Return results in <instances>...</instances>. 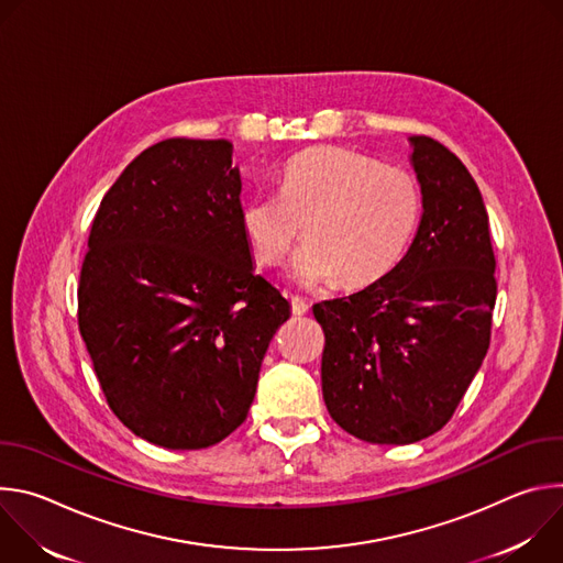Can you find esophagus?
I'll list each match as a JSON object with an SVG mask.
<instances>
[{"label": "esophagus", "mask_w": 563, "mask_h": 563, "mask_svg": "<svg viewBox=\"0 0 563 563\" xmlns=\"http://www.w3.org/2000/svg\"><path fill=\"white\" fill-rule=\"evenodd\" d=\"M289 300H291V311H294L296 316H302V313L309 311V305H307V300H305L302 296L294 294V296H289Z\"/></svg>", "instance_id": "1"}]
</instances>
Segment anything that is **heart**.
Segmentation results:
<instances>
[{
	"label": "heart",
	"instance_id": "heart-1",
	"mask_svg": "<svg viewBox=\"0 0 563 563\" xmlns=\"http://www.w3.org/2000/svg\"><path fill=\"white\" fill-rule=\"evenodd\" d=\"M423 198L412 172L343 146H313L285 165L280 189L258 194L240 209L254 258L278 265L300 235L287 278L300 287L339 280L365 287L389 274L408 252L421 222Z\"/></svg>",
	"mask_w": 563,
	"mask_h": 563
}]
</instances>
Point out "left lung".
Returning a JSON list of instances; mask_svg holds the SVG:
<instances>
[{
    "label": "left lung",
    "mask_w": 563,
    "mask_h": 563,
    "mask_svg": "<svg viewBox=\"0 0 563 563\" xmlns=\"http://www.w3.org/2000/svg\"><path fill=\"white\" fill-rule=\"evenodd\" d=\"M423 216L408 254L365 289L313 305L323 398L352 437L408 445L439 432L486 358L497 298L488 211L461 159L410 135Z\"/></svg>",
    "instance_id": "left-lung-1"
}]
</instances>
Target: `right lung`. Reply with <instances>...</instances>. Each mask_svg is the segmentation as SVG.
<instances>
[{
	"instance_id": "obj_1",
	"label": "right lung",
	"mask_w": 563,
	"mask_h": 563,
	"mask_svg": "<svg viewBox=\"0 0 563 563\" xmlns=\"http://www.w3.org/2000/svg\"><path fill=\"white\" fill-rule=\"evenodd\" d=\"M229 140L142 151L96 213L79 334L115 417L167 450L220 443L247 419L265 352L291 313L256 276Z\"/></svg>"
}]
</instances>
